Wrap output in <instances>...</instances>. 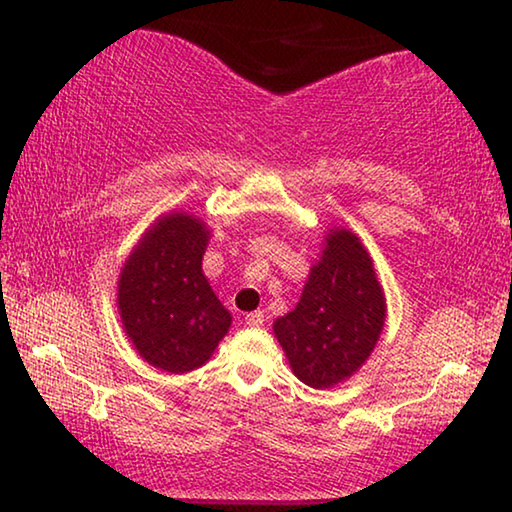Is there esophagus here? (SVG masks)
<instances>
[{"label":"esophagus","mask_w":512,"mask_h":512,"mask_svg":"<svg viewBox=\"0 0 512 512\" xmlns=\"http://www.w3.org/2000/svg\"><path fill=\"white\" fill-rule=\"evenodd\" d=\"M264 320H266L264 311H250V314H246V325H250V327L264 325Z\"/></svg>","instance_id":"34e87169"}]
</instances>
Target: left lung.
Returning a JSON list of instances; mask_svg holds the SVG:
<instances>
[{
  "label": "left lung",
  "mask_w": 512,
  "mask_h": 512,
  "mask_svg": "<svg viewBox=\"0 0 512 512\" xmlns=\"http://www.w3.org/2000/svg\"><path fill=\"white\" fill-rule=\"evenodd\" d=\"M384 318V291L368 253L352 232L334 230L298 307L273 329L296 377L311 388H329L366 363Z\"/></svg>",
  "instance_id": "left-lung-1"
}]
</instances>
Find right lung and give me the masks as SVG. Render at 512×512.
<instances>
[{
    "instance_id": "obj_1",
    "label": "right lung",
    "mask_w": 512,
    "mask_h": 512,
    "mask_svg": "<svg viewBox=\"0 0 512 512\" xmlns=\"http://www.w3.org/2000/svg\"><path fill=\"white\" fill-rule=\"evenodd\" d=\"M207 235L194 216H162L119 280L126 334L151 366L176 375L201 368L232 323L201 268Z\"/></svg>"
}]
</instances>
